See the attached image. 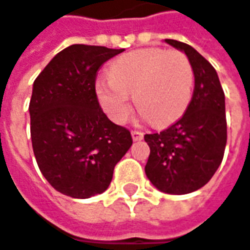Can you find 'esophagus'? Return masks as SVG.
I'll list each match as a JSON object with an SVG mask.
<instances>
[{"mask_svg": "<svg viewBox=\"0 0 250 250\" xmlns=\"http://www.w3.org/2000/svg\"><path fill=\"white\" fill-rule=\"evenodd\" d=\"M132 139L135 141V142H138V141H142L144 139V133L139 131H132Z\"/></svg>", "mask_w": 250, "mask_h": 250, "instance_id": "obj_1", "label": "esophagus"}]
</instances>
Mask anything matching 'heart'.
<instances>
[{"instance_id":"b5f03b06","label":"heart","mask_w":250,"mask_h":250,"mask_svg":"<svg viewBox=\"0 0 250 250\" xmlns=\"http://www.w3.org/2000/svg\"><path fill=\"white\" fill-rule=\"evenodd\" d=\"M194 74L188 59L179 52L149 47L114 60L109 77L95 80V95L106 115L125 122L135 105L157 126L179 119L191 100Z\"/></svg>"}]
</instances>
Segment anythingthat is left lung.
Instances as JSON below:
<instances>
[{
  "label": "left lung",
  "mask_w": 250,
  "mask_h": 250,
  "mask_svg": "<svg viewBox=\"0 0 250 250\" xmlns=\"http://www.w3.org/2000/svg\"><path fill=\"white\" fill-rule=\"evenodd\" d=\"M165 42L183 52L194 73V93L184 115L167 129L145 135L150 155L145 173L157 190L181 195L206 186L227 145L225 95L211 63L190 44Z\"/></svg>",
  "instance_id": "1"
}]
</instances>
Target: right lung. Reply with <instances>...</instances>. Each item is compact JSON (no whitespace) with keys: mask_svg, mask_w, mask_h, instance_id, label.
Instances as JSON below:
<instances>
[{"mask_svg":"<svg viewBox=\"0 0 250 250\" xmlns=\"http://www.w3.org/2000/svg\"><path fill=\"white\" fill-rule=\"evenodd\" d=\"M122 49L71 44L36 77L29 115L33 153L49 184L73 198L105 191L132 146L131 132L106 118L95 95L97 70Z\"/></svg>","mask_w":250,"mask_h":250,"instance_id":"1","label":"right lung"}]
</instances>
